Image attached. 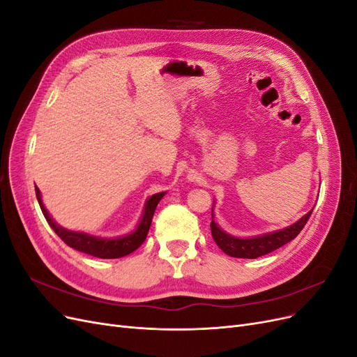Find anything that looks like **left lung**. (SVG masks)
I'll return each instance as SVG.
<instances>
[{
    "instance_id": "1",
    "label": "left lung",
    "mask_w": 357,
    "mask_h": 357,
    "mask_svg": "<svg viewBox=\"0 0 357 357\" xmlns=\"http://www.w3.org/2000/svg\"><path fill=\"white\" fill-rule=\"evenodd\" d=\"M311 213H312V208L305 215H302V218L296 220L294 225H290L283 229L266 232L256 236H235L225 232L219 226V223L214 220V204H213L211 225H210L211 235L215 244H218L220 247V250L225 252L226 255H229L232 257H241V259H256V257L271 253L277 250L278 247H282L294 240L308 222Z\"/></svg>"
}]
</instances>
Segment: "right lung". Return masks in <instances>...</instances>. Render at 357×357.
<instances>
[{
  "label": "right lung",
  "instance_id": "obj_1",
  "mask_svg": "<svg viewBox=\"0 0 357 357\" xmlns=\"http://www.w3.org/2000/svg\"><path fill=\"white\" fill-rule=\"evenodd\" d=\"M165 193L167 192H158V193H155V195L147 198L143 213H142V218H139L132 232L125 234L122 236H113V238H109V236H96V235H91L88 232L71 231L67 228H62L61 225H58L55 220H53L50 213L45 207V204H43L40 189L36 188V195H37V199L40 204V208H41L43 214H45V218H46L47 223L50 225V228L55 231V234L59 236V238L67 245L75 248V250L95 256V257H100V259L123 257L129 253H132L134 250H137V248L144 243L147 232L150 229V225H152L155 210L158 207L159 201L165 197Z\"/></svg>",
  "mask_w": 357,
  "mask_h": 357
}]
</instances>
